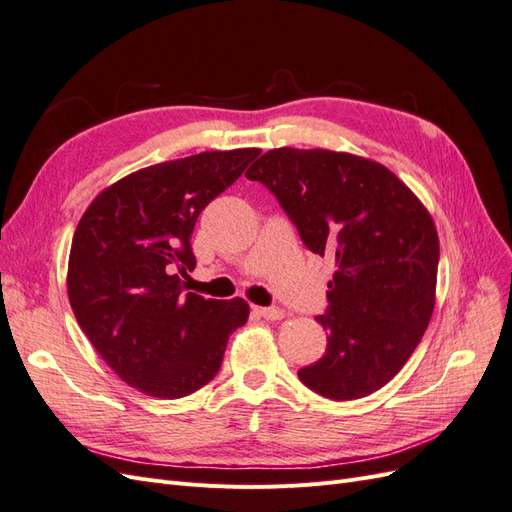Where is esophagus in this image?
<instances>
[{
  "mask_svg": "<svg viewBox=\"0 0 512 512\" xmlns=\"http://www.w3.org/2000/svg\"><path fill=\"white\" fill-rule=\"evenodd\" d=\"M254 312L265 320H282L284 318V309H280V307H254Z\"/></svg>",
  "mask_w": 512,
  "mask_h": 512,
  "instance_id": "1",
  "label": "esophagus"
}]
</instances>
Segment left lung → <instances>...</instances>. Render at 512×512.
Returning a JSON list of instances; mask_svg holds the SVG:
<instances>
[{
	"label": "left lung",
	"mask_w": 512,
	"mask_h": 512,
	"mask_svg": "<svg viewBox=\"0 0 512 512\" xmlns=\"http://www.w3.org/2000/svg\"><path fill=\"white\" fill-rule=\"evenodd\" d=\"M260 181L318 256L335 258L327 352L299 369L314 393L359 399L406 365L436 303L440 241L421 200L389 168L329 149L280 147L260 156Z\"/></svg>",
	"instance_id": "8db88e82"
}]
</instances>
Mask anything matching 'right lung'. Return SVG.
<instances>
[{
    "instance_id": "1",
    "label": "right lung",
    "mask_w": 512,
    "mask_h": 512,
    "mask_svg": "<svg viewBox=\"0 0 512 512\" xmlns=\"http://www.w3.org/2000/svg\"><path fill=\"white\" fill-rule=\"evenodd\" d=\"M260 149L203 151L136 170L100 192L74 230L68 297L76 322L115 374L145 395L179 399L220 371L243 299L185 292L192 232Z\"/></svg>"
}]
</instances>
